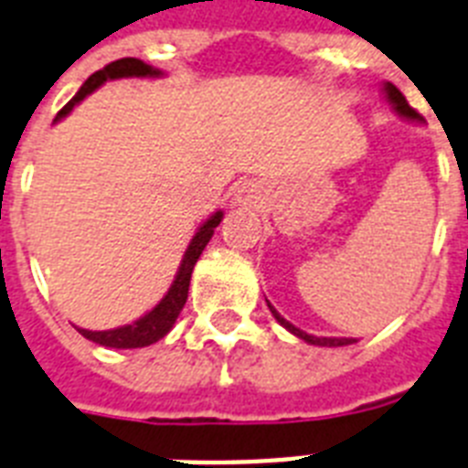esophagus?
Wrapping results in <instances>:
<instances>
[{
  "label": "esophagus",
  "instance_id": "34e87169",
  "mask_svg": "<svg viewBox=\"0 0 468 468\" xmlns=\"http://www.w3.org/2000/svg\"><path fill=\"white\" fill-rule=\"evenodd\" d=\"M252 189L250 187H238L235 192V204H247V201H252V195H250Z\"/></svg>",
  "mask_w": 468,
  "mask_h": 468
}]
</instances>
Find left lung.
Wrapping results in <instances>:
<instances>
[{"label": "left lung", "instance_id": "left-lung-1", "mask_svg": "<svg viewBox=\"0 0 468 468\" xmlns=\"http://www.w3.org/2000/svg\"><path fill=\"white\" fill-rule=\"evenodd\" d=\"M385 98H387V102L392 105L397 115L406 117V120H413V122H423V117H420L419 112H416V110H413L411 105H409V101H406V98H404V93H401V90H399L397 86H394V83H385ZM269 310H271V314H273V317H276V322H279L281 326H286L288 332L295 334V336L305 341V344L329 346V348H332V346H348V344H353V341H356V339H336V336H313V334L303 332V329L293 326L288 320H283V317H281V314L276 313V310H273L271 305H269Z\"/></svg>", "mask_w": 468, "mask_h": 468}]
</instances>
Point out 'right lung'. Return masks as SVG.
<instances>
[{
  "mask_svg": "<svg viewBox=\"0 0 468 468\" xmlns=\"http://www.w3.org/2000/svg\"><path fill=\"white\" fill-rule=\"evenodd\" d=\"M129 76H161V71L154 69L151 64L136 59V57H124V59H117V62H110L108 67H102L101 71L89 76V81L83 83L79 93L71 98L67 105H64L59 112H57V120H62L74 110L76 102H81L83 98L90 96L93 90L101 89L105 81H112V79H129ZM55 120V122H57ZM223 211H216L214 216H208L207 221L201 223L199 230L195 233L192 242L187 245V252L182 257L180 269L175 273L173 286L168 288V293L163 295V300L158 305L146 313L144 317H139L132 324L117 326V329H108V332H90V329H79L81 336H86L89 341H96L101 346H108V348H144V346L155 344L158 339H163L165 334L173 329L177 314L187 303V291H189V279H192V271H195V264L199 260V254L204 252V247L208 245L211 235H214V228L221 223Z\"/></svg>",
  "mask_w": 468,
  "mask_h": 468,
  "instance_id": "right-lung-1",
  "label": "right lung"
}]
</instances>
